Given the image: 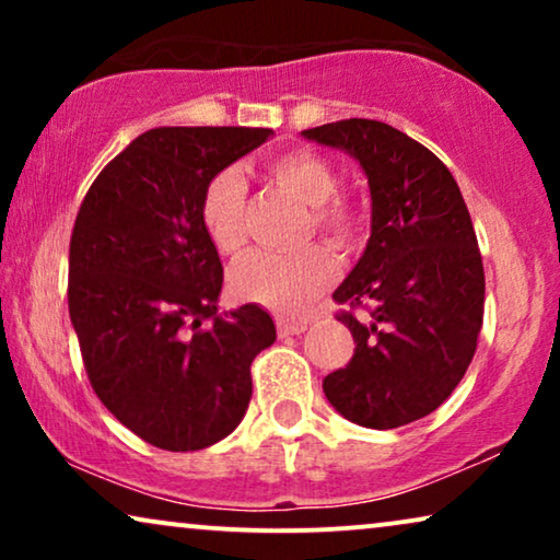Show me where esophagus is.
<instances>
[{"instance_id":"1","label":"esophagus","mask_w":560,"mask_h":560,"mask_svg":"<svg viewBox=\"0 0 560 560\" xmlns=\"http://www.w3.org/2000/svg\"><path fill=\"white\" fill-rule=\"evenodd\" d=\"M308 328V320H290V318H278V334L280 336H298Z\"/></svg>"}]
</instances>
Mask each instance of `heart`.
<instances>
[{
	"mask_svg": "<svg viewBox=\"0 0 560 560\" xmlns=\"http://www.w3.org/2000/svg\"><path fill=\"white\" fill-rule=\"evenodd\" d=\"M275 183L313 209V226L336 249H347L357 240L359 217L349 203L339 201V175L318 152L298 148L275 155L267 163ZM244 203L247 188L236 171H221L206 183L198 219L206 240L221 255H234L244 244ZM334 259L326 249L308 247L295 255L252 252L234 265L229 282L236 298L265 305L280 316H298L313 303L334 278Z\"/></svg>",
	"mask_w": 560,
	"mask_h": 560,
	"instance_id": "heart-1",
	"label": "heart"
}]
</instances>
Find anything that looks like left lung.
<instances>
[{"label": "left lung", "instance_id": "8db88e82", "mask_svg": "<svg viewBox=\"0 0 560 560\" xmlns=\"http://www.w3.org/2000/svg\"><path fill=\"white\" fill-rule=\"evenodd\" d=\"M362 165L372 234L334 301L362 308L339 320L354 357L324 380L328 402L364 428L425 418L469 370L485 318V265L454 175L431 150L374 119L303 132Z\"/></svg>", "mask_w": 560, "mask_h": 560}]
</instances>
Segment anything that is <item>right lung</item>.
Returning a JSON list of instances; mask_svg holds the SVG:
<instances>
[{
	"label": "right lung",
	"mask_w": 560,
	"mask_h": 560,
	"mask_svg": "<svg viewBox=\"0 0 560 560\" xmlns=\"http://www.w3.org/2000/svg\"><path fill=\"white\" fill-rule=\"evenodd\" d=\"M272 129L158 127L91 183L71 234L68 311L106 410L165 451H198L242 423L252 359L275 341L259 305L219 313V252L198 203L213 175Z\"/></svg>",
	"instance_id": "right-lung-1"
}]
</instances>
